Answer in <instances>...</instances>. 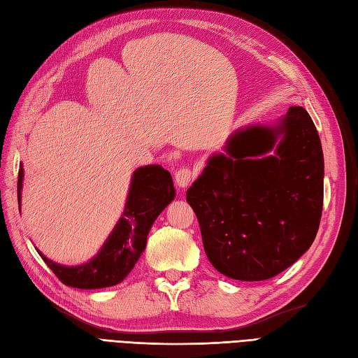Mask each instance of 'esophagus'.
I'll return each mask as SVG.
<instances>
[{
	"label": "esophagus",
	"mask_w": 358,
	"mask_h": 358,
	"mask_svg": "<svg viewBox=\"0 0 358 358\" xmlns=\"http://www.w3.org/2000/svg\"><path fill=\"white\" fill-rule=\"evenodd\" d=\"M195 173L192 172L189 168H181L177 173H176V182L177 186L181 189H186L192 181H194Z\"/></svg>",
	"instance_id": "1"
}]
</instances>
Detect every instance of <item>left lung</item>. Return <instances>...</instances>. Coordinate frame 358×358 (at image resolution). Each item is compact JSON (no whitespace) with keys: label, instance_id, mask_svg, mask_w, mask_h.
Returning a JSON list of instances; mask_svg holds the SVG:
<instances>
[{"label":"left lung","instance_id":"8db88e82","mask_svg":"<svg viewBox=\"0 0 358 358\" xmlns=\"http://www.w3.org/2000/svg\"><path fill=\"white\" fill-rule=\"evenodd\" d=\"M187 189L204 251L228 278L263 281L313 243L324 204V152L302 107L239 128Z\"/></svg>","mask_w":358,"mask_h":358}]
</instances>
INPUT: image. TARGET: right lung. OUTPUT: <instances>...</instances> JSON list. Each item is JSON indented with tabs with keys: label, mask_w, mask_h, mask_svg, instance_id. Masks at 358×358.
Instances as JSON below:
<instances>
[{
	"label": "right lung",
	"mask_w": 358,
	"mask_h": 358,
	"mask_svg": "<svg viewBox=\"0 0 358 358\" xmlns=\"http://www.w3.org/2000/svg\"><path fill=\"white\" fill-rule=\"evenodd\" d=\"M24 169L17 177V204L21 207ZM176 198L169 171L160 164H146L133 172L124 212L95 257L77 266H65L45 257L42 260L69 287L103 289L116 286L131 272L146 246V237L157 216Z\"/></svg>",
	"instance_id": "obj_1"
}]
</instances>
